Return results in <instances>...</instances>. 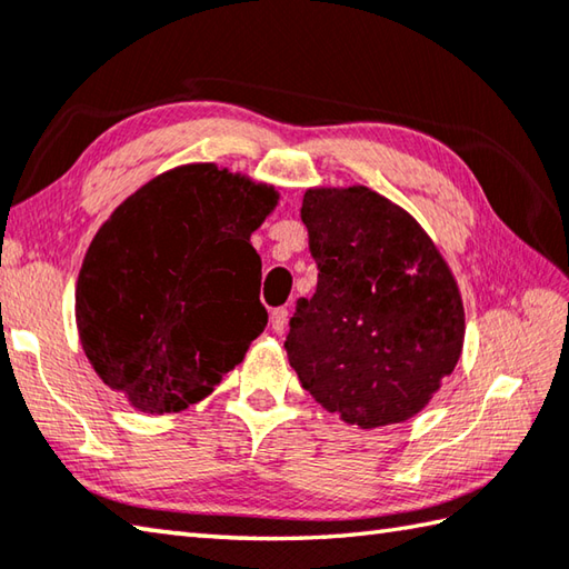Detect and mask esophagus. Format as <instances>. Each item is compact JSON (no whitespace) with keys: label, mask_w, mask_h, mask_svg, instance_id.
<instances>
[{"label":"esophagus","mask_w":569,"mask_h":569,"mask_svg":"<svg viewBox=\"0 0 569 569\" xmlns=\"http://www.w3.org/2000/svg\"><path fill=\"white\" fill-rule=\"evenodd\" d=\"M288 322V308H273L271 310V328L273 332H283Z\"/></svg>","instance_id":"obj_1"}]
</instances>
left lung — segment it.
<instances>
[{"label": "left lung", "mask_w": 569, "mask_h": 569, "mask_svg": "<svg viewBox=\"0 0 569 569\" xmlns=\"http://www.w3.org/2000/svg\"><path fill=\"white\" fill-rule=\"evenodd\" d=\"M318 263L288 362L348 425H399L429 405L463 348V303L447 261L402 207L367 187L308 189L300 207Z\"/></svg>", "instance_id": "8db88e82"}]
</instances>
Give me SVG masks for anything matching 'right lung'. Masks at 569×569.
Instances as JSON below:
<instances>
[{"mask_svg": "<svg viewBox=\"0 0 569 569\" xmlns=\"http://www.w3.org/2000/svg\"><path fill=\"white\" fill-rule=\"evenodd\" d=\"M276 204L273 187L211 162L130 194L76 283L78 338L100 380L144 415L204 399L269 322L251 233Z\"/></svg>", "mask_w": 569, "mask_h": 569, "instance_id": "right-lung-1", "label": "right lung"}]
</instances>
